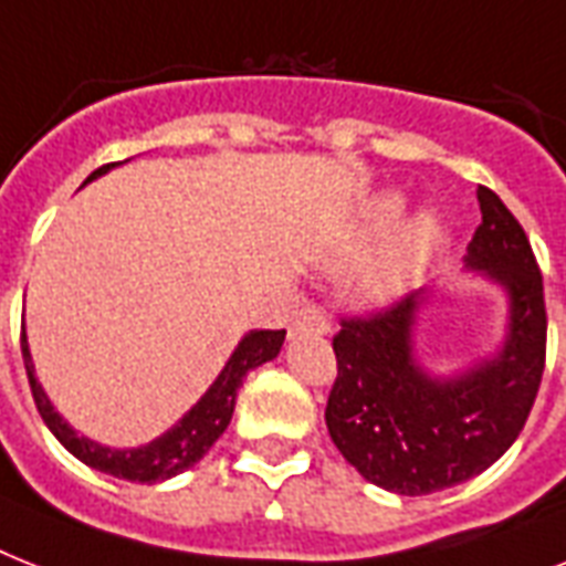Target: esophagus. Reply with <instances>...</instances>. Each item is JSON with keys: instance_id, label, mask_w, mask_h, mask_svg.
Wrapping results in <instances>:
<instances>
[{"instance_id": "1", "label": "esophagus", "mask_w": 566, "mask_h": 566, "mask_svg": "<svg viewBox=\"0 0 566 566\" xmlns=\"http://www.w3.org/2000/svg\"><path fill=\"white\" fill-rule=\"evenodd\" d=\"M302 332H317V335H328V332H332V323H328L326 311L319 308V305H308V308L302 311L300 317L293 319L291 337L302 335Z\"/></svg>"}]
</instances>
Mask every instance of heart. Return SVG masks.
Returning <instances> with one entry per match:
<instances>
[{"mask_svg":"<svg viewBox=\"0 0 566 566\" xmlns=\"http://www.w3.org/2000/svg\"><path fill=\"white\" fill-rule=\"evenodd\" d=\"M399 213H402V199L399 196H387L381 199L373 213V234L376 238H385L394 231V226L399 222ZM443 240V226L434 213H417L411 220V226L402 231V238L396 243V249L390 252L385 264L373 270L364 282V293L367 300L373 302H387L399 296L405 291V284L411 282V275L420 270L426 261L431 258V252L438 249V243Z\"/></svg>","mask_w":566,"mask_h":566,"instance_id":"obj_1","label":"heart"}]
</instances>
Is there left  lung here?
Returning <instances> with one entry per match:
<instances>
[{
    "label": "left lung",
    "instance_id": "1",
    "mask_svg": "<svg viewBox=\"0 0 566 566\" xmlns=\"http://www.w3.org/2000/svg\"><path fill=\"white\" fill-rule=\"evenodd\" d=\"M482 226L467 266L509 293V328L491 358L440 378L413 355V328L431 291L370 317L340 319L337 378L326 405L340 455L390 493L426 496L484 473L517 440L546 361L544 275L514 213L491 188L475 190Z\"/></svg>",
    "mask_w": 566,
    "mask_h": 566
}]
</instances>
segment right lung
I'll list each match as a JSON object with an SVG mask.
<instances>
[{"label":"right lung","instance_id":"right-lung-1","mask_svg":"<svg viewBox=\"0 0 566 566\" xmlns=\"http://www.w3.org/2000/svg\"><path fill=\"white\" fill-rule=\"evenodd\" d=\"M111 167H117V164H105L99 170H93L91 176H87V181L105 176ZM87 181H84V185H87ZM282 344L284 328H279V332L255 328V332L243 335L238 349L231 353V358L226 361L220 376L213 378V385L205 390L202 399H199V402H196L170 431H164L161 438H155L153 443H146V447L137 449L102 447L96 440L78 434V431L52 408L49 396L43 394V387H40L38 376H34V364H31L25 328H22V361H25L31 396H34V405H38L40 417H43V422L49 426V431L61 440V447H64L66 452H73L82 464L93 467V470H99V473L117 475V479H126V482L155 484L185 473L188 467H193L196 461L217 443V438H220L222 431L229 429L231 413H234V399H238V390L240 385H243L247 373L261 367V364L273 361L275 355H279V349H282Z\"/></svg>","mask_w":566,"mask_h":566}]
</instances>
